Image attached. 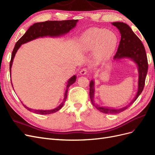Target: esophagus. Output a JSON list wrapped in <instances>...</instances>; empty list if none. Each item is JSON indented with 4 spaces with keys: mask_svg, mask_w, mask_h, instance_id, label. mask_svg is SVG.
Segmentation results:
<instances>
[{
    "mask_svg": "<svg viewBox=\"0 0 155 155\" xmlns=\"http://www.w3.org/2000/svg\"><path fill=\"white\" fill-rule=\"evenodd\" d=\"M87 72H88V70L87 68H83L81 70V71L79 73H80V74L82 75V76H84V75H86Z\"/></svg>",
    "mask_w": 155,
    "mask_h": 155,
    "instance_id": "34e87169",
    "label": "esophagus"
}]
</instances>
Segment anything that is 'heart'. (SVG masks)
<instances>
[{
    "instance_id": "obj_1",
    "label": "heart",
    "mask_w": 155,
    "mask_h": 155,
    "mask_svg": "<svg viewBox=\"0 0 155 155\" xmlns=\"http://www.w3.org/2000/svg\"><path fill=\"white\" fill-rule=\"evenodd\" d=\"M78 43L85 50H96V58L100 60H106L114 52L117 45V38L112 32L92 28L82 34L79 37Z\"/></svg>"
}]
</instances>
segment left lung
Segmentation results:
<instances>
[{
    "label": "left lung",
    "mask_w": 155,
    "mask_h": 155,
    "mask_svg": "<svg viewBox=\"0 0 155 155\" xmlns=\"http://www.w3.org/2000/svg\"><path fill=\"white\" fill-rule=\"evenodd\" d=\"M112 25L116 26L120 31L121 34V40L118 46V50L114 57V59L128 58L134 61L138 66V91L134 98L130 104L125 107L120 109H112L104 107H100L94 103V81L91 80L90 82V95L92 105L97 110L105 114H118L125 110L132 105L137 99L140 94L143 91L145 85V78L148 70V62L146 52L142 41L133 31L129 25L122 22H112Z\"/></svg>",
    "instance_id": "obj_1"
}]
</instances>
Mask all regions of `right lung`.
Wrapping results in <instances>:
<instances>
[{"label":"right lung","mask_w":155,"mask_h":155,"mask_svg":"<svg viewBox=\"0 0 155 155\" xmlns=\"http://www.w3.org/2000/svg\"><path fill=\"white\" fill-rule=\"evenodd\" d=\"M78 20H67V21H48L42 22H37L35 24L31 26L28 30L26 31L24 35L21 37V39L18 40L14 47L12 54L11 61L10 63V72L11 75V68L13 61V59L15 58V54L17 53V50L20 48V46L28 43V42L31 41L32 40H34L35 39L39 38V37H59L63 35H65L67 33L73 29L76 26V24ZM76 76H73L70 78L67 82V89L64 92V99L63 102L58 107L54 109L51 110H33L30 108L27 107L26 105L22 104L24 107L28 110L31 111L34 113L39 114H50L54 113L61 109L63 106L64 104L66 101L67 97V93H68V89L70 85L76 81ZM12 81V80H11Z\"/></svg>","instance_id":"obj_1"}]
</instances>
